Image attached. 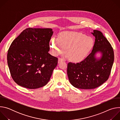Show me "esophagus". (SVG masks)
I'll list each match as a JSON object with an SVG mask.
<instances>
[{"mask_svg":"<svg viewBox=\"0 0 120 120\" xmlns=\"http://www.w3.org/2000/svg\"><path fill=\"white\" fill-rule=\"evenodd\" d=\"M63 61H64V60H63L62 58H60V57H59V58H58V63H60L61 62Z\"/></svg>","mask_w":120,"mask_h":120,"instance_id":"esophagus-1","label":"esophagus"}]
</instances>
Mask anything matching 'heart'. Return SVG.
I'll return each mask as SVG.
<instances>
[{"label": "heart", "mask_w": 120, "mask_h": 120, "mask_svg": "<svg viewBox=\"0 0 120 120\" xmlns=\"http://www.w3.org/2000/svg\"><path fill=\"white\" fill-rule=\"evenodd\" d=\"M93 45V40L84 34L76 32H62L58 38H52L50 46L53 55L62 53L64 48L66 52L65 57L69 56L73 62H80L84 59L90 52Z\"/></svg>", "instance_id": "obj_1"}]
</instances>
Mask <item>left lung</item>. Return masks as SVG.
Segmentation results:
<instances>
[{"instance_id": "1", "label": "left lung", "mask_w": 120, "mask_h": 120, "mask_svg": "<svg viewBox=\"0 0 120 120\" xmlns=\"http://www.w3.org/2000/svg\"><path fill=\"white\" fill-rule=\"evenodd\" d=\"M92 34L95 38L92 52L80 63L67 64L68 79L77 88L92 89L100 86L108 80L113 63V50L109 42L99 30H94ZM99 52L102 56L97 60L95 55Z\"/></svg>"}]
</instances>
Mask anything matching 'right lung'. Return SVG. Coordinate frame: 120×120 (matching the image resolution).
<instances>
[{
  "instance_id": "obj_1",
  "label": "right lung",
  "mask_w": 120,
  "mask_h": 120,
  "mask_svg": "<svg viewBox=\"0 0 120 120\" xmlns=\"http://www.w3.org/2000/svg\"><path fill=\"white\" fill-rule=\"evenodd\" d=\"M51 28H27L11 43L7 60L11 77L18 85L34 89L45 85L58 63L48 53Z\"/></svg>"
}]
</instances>
